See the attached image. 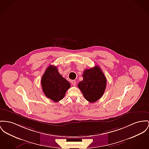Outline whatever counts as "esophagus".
Masks as SVG:
<instances>
[{
    "label": "esophagus",
    "mask_w": 149,
    "mask_h": 149,
    "mask_svg": "<svg viewBox=\"0 0 149 149\" xmlns=\"http://www.w3.org/2000/svg\"><path fill=\"white\" fill-rule=\"evenodd\" d=\"M71 83L73 86H76V81L75 80H72Z\"/></svg>",
    "instance_id": "obj_1"
}]
</instances>
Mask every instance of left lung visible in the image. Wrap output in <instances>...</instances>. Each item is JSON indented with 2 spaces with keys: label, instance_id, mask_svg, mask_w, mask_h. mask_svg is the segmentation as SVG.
Returning <instances> with one entry per match:
<instances>
[{
  "label": "left lung",
  "instance_id": "obj_1",
  "mask_svg": "<svg viewBox=\"0 0 149 149\" xmlns=\"http://www.w3.org/2000/svg\"><path fill=\"white\" fill-rule=\"evenodd\" d=\"M83 80L79 82L78 87L88 102L94 103L103 95L106 87V78L99 67L85 70Z\"/></svg>",
  "mask_w": 149,
  "mask_h": 149
}]
</instances>
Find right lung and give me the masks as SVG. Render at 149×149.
Instances as JSON below:
<instances>
[{
  "instance_id": "obj_1",
  "label": "right lung",
  "mask_w": 149,
  "mask_h": 149,
  "mask_svg": "<svg viewBox=\"0 0 149 149\" xmlns=\"http://www.w3.org/2000/svg\"><path fill=\"white\" fill-rule=\"evenodd\" d=\"M45 95L54 102H59L70 87V82L59 73L56 67L51 65L45 70L41 79Z\"/></svg>"
}]
</instances>
